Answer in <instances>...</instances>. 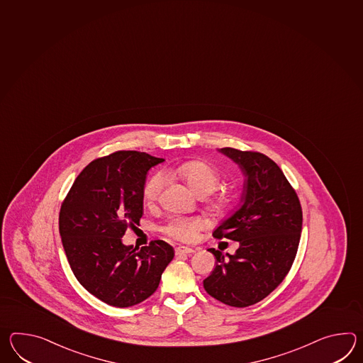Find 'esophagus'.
Listing matches in <instances>:
<instances>
[{"label": "esophagus", "mask_w": 363, "mask_h": 363, "mask_svg": "<svg viewBox=\"0 0 363 363\" xmlns=\"http://www.w3.org/2000/svg\"><path fill=\"white\" fill-rule=\"evenodd\" d=\"M174 252H176L177 257H179V255H190V254L195 252V250L190 249V247H185V246H178V247H176Z\"/></svg>", "instance_id": "esophagus-1"}]
</instances>
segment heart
Returning a JSON list of instances; mask_svg holds the SVG:
<instances>
[{
  "instance_id": "b5f03b06",
  "label": "heart",
  "mask_w": 363,
  "mask_h": 363,
  "mask_svg": "<svg viewBox=\"0 0 363 363\" xmlns=\"http://www.w3.org/2000/svg\"><path fill=\"white\" fill-rule=\"evenodd\" d=\"M179 177L185 181L194 193L199 196H206L208 207L216 215L224 216L233 210L235 199L229 193L215 194L221 182L218 170L211 164L201 160H190L182 162L176 169ZM164 178L160 173H155L147 179L143 186V201L151 204L162 193ZM203 228V221L199 218H172L162 226V233L169 235L178 241H193L198 232Z\"/></svg>"
}]
</instances>
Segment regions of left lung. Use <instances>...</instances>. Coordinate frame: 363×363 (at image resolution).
<instances>
[{
	"instance_id": "left-lung-1",
	"label": "left lung",
	"mask_w": 363,
	"mask_h": 363,
	"mask_svg": "<svg viewBox=\"0 0 363 363\" xmlns=\"http://www.w3.org/2000/svg\"><path fill=\"white\" fill-rule=\"evenodd\" d=\"M241 167V208L213 232L240 243L234 255L210 249L216 266L203 281L211 297L228 306L247 307L272 293L289 274L302 230L298 195L279 165L255 151L220 150Z\"/></svg>"
}]
</instances>
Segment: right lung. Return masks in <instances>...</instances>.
Returning a JSON list of instances; mask_svg holds the SVG:
<instances>
[{
	"mask_svg": "<svg viewBox=\"0 0 363 363\" xmlns=\"http://www.w3.org/2000/svg\"><path fill=\"white\" fill-rule=\"evenodd\" d=\"M162 162L138 151L95 159L61 204L58 225L72 271L84 289L111 306H134L152 296L174 257L162 240L139 251L121 240L128 228L139 225L147 172Z\"/></svg>",
	"mask_w": 363,
	"mask_h": 363,
	"instance_id": "obj_1",
	"label": "right lung"
}]
</instances>
